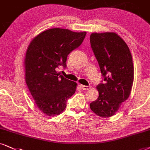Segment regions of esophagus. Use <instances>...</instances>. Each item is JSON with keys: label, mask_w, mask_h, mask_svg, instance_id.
<instances>
[{"label": "esophagus", "mask_w": 150, "mask_h": 150, "mask_svg": "<svg viewBox=\"0 0 150 150\" xmlns=\"http://www.w3.org/2000/svg\"><path fill=\"white\" fill-rule=\"evenodd\" d=\"M81 88L82 90H84V91H88L90 89V86H84V85H80Z\"/></svg>", "instance_id": "34e87169"}]
</instances>
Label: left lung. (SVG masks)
Returning a JSON list of instances; mask_svg holds the SVG:
<instances>
[{
    "label": "left lung",
    "mask_w": 150,
    "mask_h": 150,
    "mask_svg": "<svg viewBox=\"0 0 150 150\" xmlns=\"http://www.w3.org/2000/svg\"><path fill=\"white\" fill-rule=\"evenodd\" d=\"M90 42L105 81L96 87L99 96L90 108L98 116L109 117L115 115L130 96L134 77L132 54L115 33H93Z\"/></svg>",
    "instance_id": "1"
}]
</instances>
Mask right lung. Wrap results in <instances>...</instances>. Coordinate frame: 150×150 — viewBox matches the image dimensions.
Returning a JSON list of instances; mask_svg holds the SVG:
<instances>
[{"label": "right lung", "mask_w": 150, "mask_h": 150, "mask_svg": "<svg viewBox=\"0 0 150 150\" xmlns=\"http://www.w3.org/2000/svg\"><path fill=\"white\" fill-rule=\"evenodd\" d=\"M86 32L51 28L39 34L28 45L24 59L25 79L36 105L48 116L59 115L77 84L57 70L66 67L69 54L81 44Z\"/></svg>", "instance_id": "right-lung-1"}]
</instances>
